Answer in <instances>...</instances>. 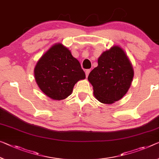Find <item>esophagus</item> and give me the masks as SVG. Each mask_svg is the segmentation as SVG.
I'll return each mask as SVG.
<instances>
[{
  "instance_id": "esophagus-1",
  "label": "esophagus",
  "mask_w": 159,
  "mask_h": 159,
  "mask_svg": "<svg viewBox=\"0 0 159 159\" xmlns=\"http://www.w3.org/2000/svg\"><path fill=\"white\" fill-rule=\"evenodd\" d=\"M90 71H91V70H87L86 71H85V74H86V77H88V75H89Z\"/></svg>"
}]
</instances>
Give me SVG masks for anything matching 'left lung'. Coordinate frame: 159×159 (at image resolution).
<instances>
[{
  "label": "left lung",
  "instance_id": "left-lung-1",
  "mask_svg": "<svg viewBox=\"0 0 159 159\" xmlns=\"http://www.w3.org/2000/svg\"><path fill=\"white\" fill-rule=\"evenodd\" d=\"M133 77L132 65L126 53L114 46L99 57L98 66L89 73L88 80L98 101L112 104L126 94Z\"/></svg>",
  "mask_w": 159,
  "mask_h": 159
}]
</instances>
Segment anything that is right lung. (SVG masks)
I'll list each match as a JSON object with an SVG mask.
<instances>
[{"label": "right lung", "mask_w": 159, "mask_h": 159, "mask_svg": "<svg viewBox=\"0 0 159 159\" xmlns=\"http://www.w3.org/2000/svg\"><path fill=\"white\" fill-rule=\"evenodd\" d=\"M36 82L50 98L61 100L72 94L75 84L85 78L80 63L62 44L53 45L35 68Z\"/></svg>", "instance_id": "obj_1"}]
</instances>
